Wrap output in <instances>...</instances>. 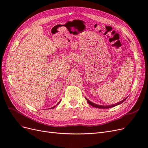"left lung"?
Listing matches in <instances>:
<instances>
[{
    "label": "left lung",
    "instance_id": "obj_1",
    "mask_svg": "<svg viewBox=\"0 0 148 148\" xmlns=\"http://www.w3.org/2000/svg\"><path fill=\"white\" fill-rule=\"evenodd\" d=\"M85 98H86V99L87 100V102H88V104H89V105H91V106H93V107H96V108H99V109H109V108H111V107H115V106H118V105H119V104H122V102H123L125 100L127 99V97L125 98V99H123L122 101H120L119 102L116 103V104H112V105H109V106L97 105V104H95V103L92 102L91 101H90L89 99H88L86 97H85Z\"/></svg>",
    "mask_w": 148,
    "mask_h": 148
}]
</instances>
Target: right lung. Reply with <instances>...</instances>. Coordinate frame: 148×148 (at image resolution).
I'll return each instance as SVG.
<instances>
[{
	"instance_id": "1",
	"label": "right lung",
	"mask_w": 148,
	"mask_h": 148,
	"mask_svg": "<svg viewBox=\"0 0 148 148\" xmlns=\"http://www.w3.org/2000/svg\"><path fill=\"white\" fill-rule=\"evenodd\" d=\"M60 101H59V103H58V104H59V103H60ZM54 107H55V106H54V107H52V108H54Z\"/></svg>"
}]
</instances>
